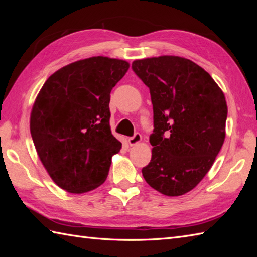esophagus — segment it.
I'll return each mask as SVG.
<instances>
[{
	"label": "esophagus",
	"instance_id": "obj_1",
	"mask_svg": "<svg viewBox=\"0 0 257 257\" xmlns=\"http://www.w3.org/2000/svg\"><path fill=\"white\" fill-rule=\"evenodd\" d=\"M141 139H143V137H141V135L137 133V134H135L134 137H130V138L128 139V144H129L130 146H135V145L139 144L140 141H141Z\"/></svg>",
	"mask_w": 257,
	"mask_h": 257
}]
</instances>
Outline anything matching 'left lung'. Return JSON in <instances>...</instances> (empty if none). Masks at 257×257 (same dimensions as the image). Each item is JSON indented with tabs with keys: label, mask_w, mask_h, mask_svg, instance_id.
Listing matches in <instances>:
<instances>
[{
	"label": "left lung",
	"mask_w": 257,
	"mask_h": 257,
	"mask_svg": "<svg viewBox=\"0 0 257 257\" xmlns=\"http://www.w3.org/2000/svg\"><path fill=\"white\" fill-rule=\"evenodd\" d=\"M134 72L149 87L154 147L143 176L167 196L190 192L209 172L225 139V96L211 75L188 58L136 59Z\"/></svg>",
	"instance_id": "obj_1"
}]
</instances>
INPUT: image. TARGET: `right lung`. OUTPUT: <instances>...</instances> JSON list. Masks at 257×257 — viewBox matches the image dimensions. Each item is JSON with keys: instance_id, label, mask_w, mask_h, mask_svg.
Here are the masks:
<instances>
[{"instance_id": "obj_1", "label": "right lung", "mask_w": 257, "mask_h": 257, "mask_svg": "<svg viewBox=\"0 0 257 257\" xmlns=\"http://www.w3.org/2000/svg\"><path fill=\"white\" fill-rule=\"evenodd\" d=\"M129 66L105 56L80 59L51 75L36 96L33 143L53 181L69 193L89 192L106 181L121 148L109 124L110 91Z\"/></svg>"}]
</instances>
